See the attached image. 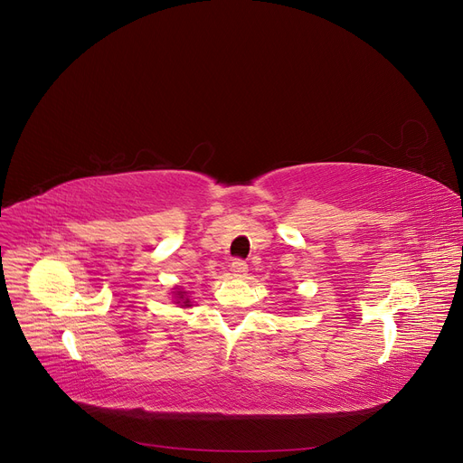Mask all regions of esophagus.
Listing matches in <instances>:
<instances>
[{
	"mask_svg": "<svg viewBox=\"0 0 463 463\" xmlns=\"http://www.w3.org/2000/svg\"><path fill=\"white\" fill-rule=\"evenodd\" d=\"M230 269H232V273H233L235 277H245V275H247V271H249V266H247V261H245V260L235 258V260L232 261Z\"/></svg>",
	"mask_w": 463,
	"mask_h": 463,
	"instance_id": "34e87169",
	"label": "esophagus"
}]
</instances>
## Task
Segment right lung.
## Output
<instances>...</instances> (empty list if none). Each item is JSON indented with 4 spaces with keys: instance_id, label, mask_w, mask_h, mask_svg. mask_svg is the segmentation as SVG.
Wrapping results in <instances>:
<instances>
[{
    "instance_id": "right-lung-1",
    "label": "right lung",
    "mask_w": 463,
    "mask_h": 463,
    "mask_svg": "<svg viewBox=\"0 0 463 463\" xmlns=\"http://www.w3.org/2000/svg\"><path fill=\"white\" fill-rule=\"evenodd\" d=\"M177 296H179V298H181V299H183V305H184V307H190V299H186V298H183V296H184V294H183V292H179V294H177ZM177 303H181V301H177Z\"/></svg>"
}]
</instances>
